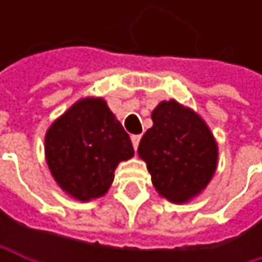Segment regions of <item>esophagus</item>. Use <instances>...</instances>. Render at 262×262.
<instances>
[{"label":"esophagus","mask_w":262,"mask_h":262,"mask_svg":"<svg viewBox=\"0 0 262 262\" xmlns=\"http://www.w3.org/2000/svg\"><path fill=\"white\" fill-rule=\"evenodd\" d=\"M139 141H141V136H139V135H133V136H132V144H133V148H135V150L138 148Z\"/></svg>","instance_id":"1"}]
</instances>
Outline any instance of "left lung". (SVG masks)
Returning a JSON list of instances; mask_svg holds the SVG:
<instances>
[{"instance_id":"8db88e82","label":"left lung","mask_w":262,"mask_h":262,"mask_svg":"<svg viewBox=\"0 0 262 262\" xmlns=\"http://www.w3.org/2000/svg\"><path fill=\"white\" fill-rule=\"evenodd\" d=\"M138 153L161 195L182 203L199 194L217 167V144L203 120L178 101H162L151 114Z\"/></svg>"}]
</instances>
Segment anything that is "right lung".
<instances>
[{"label":"right lung","mask_w":262,"mask_h":262,"mask_svg":"<svg viewBox=\"0 0 262 262\" xmlns=\"http://www.w3.org/2000/svg\"><path fill=\"white\" fill-rule=\"evenodd\" d=\"M45 155L59 186L86 202L109 189L118 162L133 156V145L101 98H84L48 129Z\"/></svg>","instance_id":"1"}]
</instances>
